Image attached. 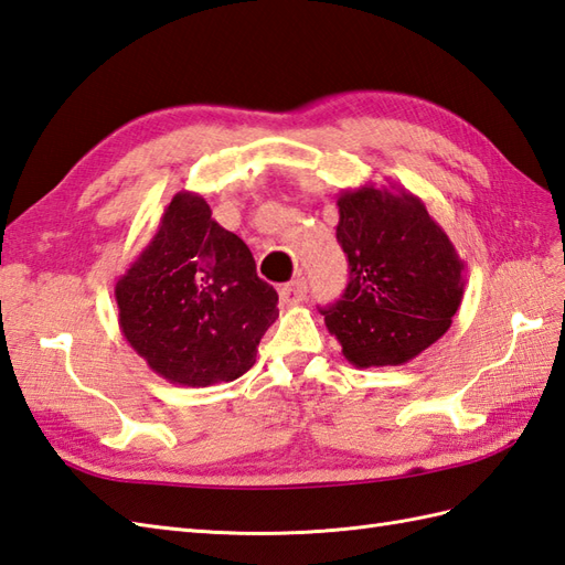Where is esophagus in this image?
Segmentation results:
<instances>
[{"instance_id": "1", "label": "esophagus", "mask_w": 565, "mask_h": 565, "mask_svg": "<svg viewBox=\"0 0 565 565\" xmlns=\"http://www.w3.org/2000/svg\"><path fill=\"white\" fill-rule=\"evenodd\" d=\"M305 297H307V280L305 278H297V280L280 287V301L285 307H295Z\"/></svg>"}]
</instances>
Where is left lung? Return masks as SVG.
Here are the masks:
<instances>
[{"label": "left lung", "mask_w": 565, "mask_h": 565, "mask_svg": "<svg viewBox=\"0 0 565 565\" xmlns=\"http://www.w3.org/2000/svg\"><path fill=\"white\" fill-rule=\"evenodd\" d=\"M345 292L321 313L354 366H401L441 338L465 290V264L419 196L364 184L338 196Z\"/></svg>", "instance_id": "obj_1"}]
</instances>
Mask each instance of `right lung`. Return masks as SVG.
<instances>
[{"label": "right lung", "mask_w": 565, "mask_h": 565, "mask_svg": "<svg viewBox=\"0 0 565 565\" xmlns=\"http://www.w3.org/2000/svg\"><path fill=\"white\" fill-rule=\"evenodd\" d=\"M119 328L136 354L177 386L235 381L278 319V292L256 275L235 232L211 205L179 191L158 232L115 285Z\"/></svg>", "instance_id": "add662e5"}]
</instances>
